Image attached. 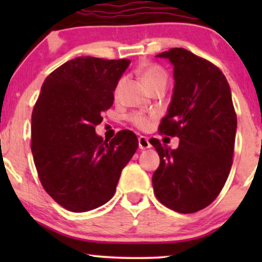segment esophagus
Masks as SVG:
<instances>
[{"instance_id":"esophagus-1","label":"esophagus","mask_w":262,"mask_h":262,"mask_svg":"<svg viewBox=\"0 0 262 262\" xmlns=\"http://www.w3.org/2000/svg\"><path fill=\"white\" fill-rule=\"evenodd\" d=\"M138 143H139V148L140 149H149V148H151V144L149 143L148 138L144 137V135H140V137L138 138Z\"/></svg>"}]
</instances>
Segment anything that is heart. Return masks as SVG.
Instances as JSON below:
<instances>
[{"mask_svg": "<svg viewBox=\"0 0 262 262\" xmlns=\"http://www.w3.org/2000/svg\"><path fill=\"white\" fill-rule=\"evenodd\" d=\"M138 75H139V79L141 82L146 86V89L150 90L151 87L158 86V85H166L167 82V74L161 66L155 65V64H143L138 70ZM119 86L121 82H118V85L116 87V91L114 93H118ZM152 116L151 114H145L143 112H133L128 116L129 122L134 125V127L139 129H146L150 125V121H151Z\"/></svg>", "mask_w": 262, "mask_h": 262, "instance_id": "heart-1", "label": "heart"}]
</instances>
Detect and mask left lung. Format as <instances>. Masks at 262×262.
I'll list each match as a JSON object with an SVG mask.
<instances>
[{
	"mask_svg": "<svg viewBox=\"0 0 262 262\" xmlns=\"http://www.w3.org/2000/svg\"><path fill=\"white\" fill-rule=\"evenodd\" d=\"M173 65L172 100L159 125L160 134L179 137L172 150L151 138L160 156L152 175L156 198L183 214L209 206L221 193L233 164L236 113L224 74L183 48L159 54Z\"/></svg>",
	"mask_w": 262,
	"mask_h": 262,
	"instance_id": "8db88e82",
	"label": "left lung"
}]
</instances>
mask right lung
Returning <instances> with one entry per match:
<instances>
[{
	"label": "right lung",
	"mask_w": 262,
	"mask_h": 262,
	"mask_svg": "<svg viewBox=\"0 0 262 262\" xmlns=\"http://www.w3.org/2000/svg\"><path fill=\"white\" fill-rule=\"evenodd\" d=\"M129 64L80 56L55 69L41 86L32 113L33 159L47 193L70 212L107 203L138 149L137 135L128 129L110 141L95 132Z\"/></svg>",
	"instance_id": "right-lung-1"
}]
</instances>
